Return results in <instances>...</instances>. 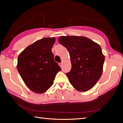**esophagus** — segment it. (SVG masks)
<instances>
[{"label":"esophagus","instance_id":"34e87169","mask_svg":"<svg viewBox=\"0 0 123 123\" xmlns=\"http://www.w3.org/2000/svg\"><path fill=\"white\" fill-rule=\"evenodd\" d=\"M59 65L62 68V63H59Z\"/></svg>","mask_w":123,"mask_h":123}]
</instances>
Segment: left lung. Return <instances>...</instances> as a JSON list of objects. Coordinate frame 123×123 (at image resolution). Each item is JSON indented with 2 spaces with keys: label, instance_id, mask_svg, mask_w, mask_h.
<instances>
[{
  "label": "left lung",
  "instance_id": "1",
  "mask_svg": "<svg viewBox=\"0 0 123 123\" xmlns=\"http://www.w3.org/2000/svg\"><path fill=\"white\" fill-rule=\"evenodd\" d=\"M58 41L70 55L71 68L66 73L70 83L79 91L91 89L102 73L105 58L100 46L84 36H63Z\"/></svg>",
  "mask_w": 123,
  "mask_h": 123
}]
</instances>
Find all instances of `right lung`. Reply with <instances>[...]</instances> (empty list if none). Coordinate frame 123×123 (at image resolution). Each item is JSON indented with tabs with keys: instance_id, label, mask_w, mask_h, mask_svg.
<instances>
[{
	"instance_id": "1",
	"label": "right lung",
	"mask_w": 123,
	"mask_h": 123,
	"mask_svg": "<svg viewBox=\"0 0 123 123\" xmlns=\"http://www.w3.org/2000/svg\"><path fill=\"white\" fill-rule=\"evenodd\" d=\"M54 38H43L34 42L19 55L17 69L32 91L43 93L51 87L57 72L61 70L54 61L52 48Z\"/></svg>"
}]
</instances>
